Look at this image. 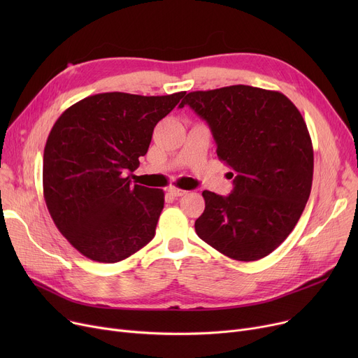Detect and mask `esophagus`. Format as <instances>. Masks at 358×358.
Returning <instances> with one entry per match:
<instances>
[{
    "label": "esophagus",
    "mask_w": 358,
    "mask_h": 358,
    "mask_svg": "<svg viewBox=\"0 0 358 358\" xmlns=\"http://www.w3.org/2000/svg\"><path fill=\"white\" fill-rule=\"evenodd\" d=\"M168 193L173 194L174 197H181V196H185L189 192H185V190H182V189H177V187H169Z\"/></svg>",
    "instance_id": "obj_1"
}]
</instances>
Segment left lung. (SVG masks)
Returning <instances> with one entry per match:
<instances>
[{
	"label": "left lung",
	"instance_id": "1",
	"mask_svg": "<svg viewBox=\"0 0 358 358\" xmlns=\"http://www.w3.org/2000/svg\"><path fill=\"white\" fill-rule=\"evenodd\" d=\"M184 106L209 124L219 159L234 169L229 196L203 192L199 238L232 259L267 257L296 227L312 189L313 148L302 115L285 94L250 85L193 91Z\"/></svg>",
	"mask_w": 358,
	"mask_h": 358
}]
</instances>
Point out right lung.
Listing matches in <instances>:
<instances>
[{"instance_id":"add662e5","label":"right lung","mask_w":358,"mask_h":358,"mask_svg":"<svg viewBox=\"0 0 358 358\" xmlns=\"http://www.w3.org/2000/svg\"><path fill=\"white\" fill-rule=\"evenodd\" d=\"M184 94H96L53 124L43 154L45 201L56 228L87 258L117 262L155 236L164 192L131 185L127 174Z\"/></svg>"}]
</instances>
